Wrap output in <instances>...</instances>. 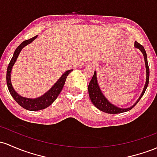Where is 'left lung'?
Returning a JSON list of instances; mask_svg holds the SVG:
<instances>
[{"mask_svg": "<svg viewBox=\"0 0 157 157\" xmlns=\"http://www.w3.org/2000/svg\"><path fill=\"white\" fill-rule=\"evenodd\" d=\"M135 48H138V49L142 51V53H143V56H144V62H145V65H146V82L145 85H144V89H143V92L141 94V96L139 97V100L136 101L135 104L133 106H132L131 107L127 108V109H121V108H118L117 106H114L112 104H110L109 101L106 100V98L104 97V94H102L101 92V89H100L99 86L98 84V81H97V75H96V71H94V75H93L92 80H90L89 84V98H90L91 101L92 102V104L98 108V109H100L101 111L104 112V113H108V114H118V113H124V112L129 111L136 105L137 104V103L139 102V100L142 98L143 96V94H144L145 92L146 89H147V86H148V82H149V75H150V71H149V66H148V63H147V53H146L145 50L142 44H139V42H135Z\"/></svg>", "mask_w": 157, "mask_h": 157, "instance_id": "8db88e82", "label": "left lung"}]
</instances>
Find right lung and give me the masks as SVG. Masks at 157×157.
Masks as SVG:
<instances>
[{"label":"right lung","instance_id":"obj_1","mask_svg":"<svg viewBox=\"0 0 157 157\" xmlns=\"http://www.w3.org/2000/svg\"><path fill=\"white\" fill-rule=\"evenodd\" d=\"M37 36L31 38L30 39H27V40L24 41L21 44L16 48L14 54H13V58L10 60V63H9L7 71H6V83H7V87L9 91H10V94L12 97L14 98V100L20 105L21 107L25 108V109L30 110V111H37V110H41L43 109H45L50 105L52 104L53 101L56 99V98L59 96V93L61 92L62 89H63V86L65 85V80H66L67 77L69 75L71 72L73 70H68L65 71L62 77L58 80V81L53 85V86L46 92L45 94H43L42 97H39L38 98H35V99H30V98H23L21 96L18 95L14 89L13 88V86L11 84V80H10V74H11L12 68H13V65L16 61L17 57L18 56L19 53L21 51V49L27 44H30L31 42L34 40Z\"/></svg>","mask_w":157,"mask_h":157}]
</instances>
